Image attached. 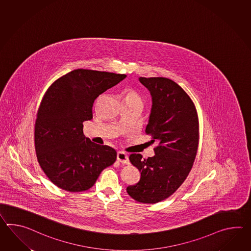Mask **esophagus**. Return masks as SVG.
Wrapping results in <instances>:
<instances>
[{"instance_id":"esophagus-1","label":"esophagus","mask_w":251,"mask_h":251,"mask_svg":"<svg viewBox=\"0 0 251 251\" xmlns=\"http://www.w3.org/2000/svg\"><path fill=\"white\" fill-rule=\"evenodd\" d=\"M117 160L121 163H123L124 165H128L129 161H128V157L126 153H124L123 151H119L117 153Z\"/></svg>"}]
</instances>
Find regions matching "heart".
<instances>
[{
  "label": "heart",
  "mask_w": 251,
  "mask_h": 251,
  "mask_svg": "<svg viewBox=\"0 0 251 251\" xmlns=\"http://www.w3.org/2000/svg\"><path fill=\"white\" fill-rule=\"evenodd\" d=\"M123 100L130 101V102H133V103H137V104H139L142 107L144 106L143 98L136 91L132 89H128L125 92Z\"/></svg>",
  "instance_id": "heart-1"
}]
</instances>
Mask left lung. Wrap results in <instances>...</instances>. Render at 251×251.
Here are the masks:
<instances>
[{"instance_id":"1","label":"left lung","mask_w":251,"mask_h":251,"mask_svg":"<svg viewBox=\"0 0 251 251\" xmlns=\"http://www.w3.org/2000/svg\"><path fill=\"white\" fill-rule=\"evenodd\" d=\"M139 82L152 96L146 133L157 145L152 157L130 154L140 179L127 193L139 202L156 203L173 195L188 176L198 150L199 121L189 95L171 79L139 77Z\"/></svg>"}]
</instances>
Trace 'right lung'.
I'll list each match as a JSON object with an SVG mask.
<instances>
[{"instance_id":"add662e5","label":"right lung","mask_w":251,"mask_h":251,"mask_svg":"<svg viewBox=\"0 0 251 251\" xmlns=\"http://www.w3.org/2000/svg\"><path fill=\"white\" fill-rule=\"evenodd\" d=\"M126 75L75 69L56 80L45 93L35 123L39 166L57 187L77 193L90 189L117 152L84 137V121L93 118L95 99Z\"/></svg>"}]
</instances>
